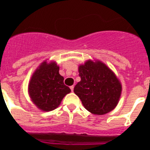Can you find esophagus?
I'll use <instances>...</instances> for the list:
<instances>
[{"mask_svg": "<svg viewBox=\"0 0 150 150\" xmlns=\"http://www.w3.org/2000/svg\"><path fill=\"white\" fill-rule=\"evenodd\" d=\"M70 88H71V91H74V86H71V87H70Z\"/></svg>", "mask_w": 150, "mask_h": 150, "instance_id": "obj_1", "label": "esophagus"}]
</instances>
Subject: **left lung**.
<instances>
[{
  "label": "left lung",
  "mask_w": 150,
  "mask_h": 150,
  "mask_svg": "<svg viewBox=\"0 0 150 150\" xmlns=\"http://www.w3.org/2000/svg\"><path fill=\"white\" fill-rule=\"evenodd\" d=\"M79 76L81 80L74 91L87 110L104 115L114 109L120 100L122 86L109 67L100 62L88 60L79 67Z\"/></svg>",
  "instance_id": "1"
}]
</instances>
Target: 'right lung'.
Wrapping results in <instances>:
<instances>
[{
  "label": "right lung",
  "instance_id": "obj_1",
  "mask_svg": "<svg viewBox=\"0 0 150 150\" xmlns=\"http://www.w3.org/2000/svg\"><path fill=\"white\" fill-rule=\"evenodd\" d=\"M55 62H44L33 74L28 85L30 98L38 108L43 111L55 110L63 98L71 92L64 83V77L59 74Z\"/></svg>",
  "mask_w": 150,
  "mask_h": 150
}]
</instances>
